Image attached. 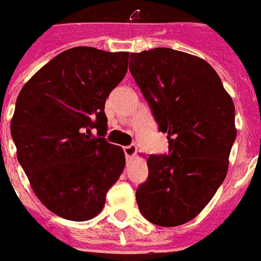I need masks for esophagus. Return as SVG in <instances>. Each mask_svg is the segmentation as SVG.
I'll return each mask as SVG.
<instances>
[{"mask_svg": "<svg viewBox=\"0 0 261 261\" xmlns=\"http://www.w3.org/2000/svg\"><path fill=\"white\" fill-rule=\"evenodd\" d=\"M123 150H124L125 158H127V160H128V159H131V158H134V156H136L137 146L136 145L124 146V148H123Z\"/></svg>", "mask_w": 261, "mask_h": 261, "instance_id": "34e87169", "label": "esophagus"}]
</instances>
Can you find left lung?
I'll use <instances>...</instances> for the list:
<instances>
[{"label":"left lung","mask_w":261,"mask_h":261,"mask_svg":"<svg viewBox=\"0 0 261 261\" xmlns=\"http://www.w3.org/2000/svg\"><path fill=\"white\" fill-rule=\"evenodd\" d=\"M130 71L169 153L149 155L137 203L148 221L175 227L195 219L223 184L235 138L232 98L209 63L171 48L130 55Z\"/></svg>","instance_id":"1"}]
</instances>
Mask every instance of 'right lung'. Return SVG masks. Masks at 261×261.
<instances>
[{"label": "right lung", "instance_id": "right-lung-1", "mask_svg": "<svg viewBox=\"0 0 261 261\" xmlns=\"http://www.w3.org/2000/svg\"><path fill=\"white\" fill-rule=\"evenodd\" d=\"M130 52L76 47L42 66L19 92L11 134L19 163L48 210L87 221L105 206L124 152L103 138L105 102L124 79ZM96 128L98 137H92Z\"/></svg>", "mask_w": 261, "mask_h": 261}]
</instances>
